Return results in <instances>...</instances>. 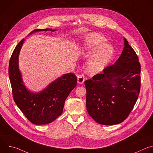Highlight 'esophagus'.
I'll return each mask as SVG.
<instances>
[{
    "instance_id": "1",
    "label": "esophagus",
    "mask_w": 153,
    "mask_h": 153,
    "mask_svg": "<svg viewBox=\"0 0 153 153\" xmlns=\"http://www.w3.org/2000/svg\"><path fill=\"white\" fill-rule=\"evenodd\" d=\"M85 81V77L83 74H80L77 77V82L80 84H82Z\"/></svg>"
}]
</instances>
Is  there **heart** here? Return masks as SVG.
<instances>
[{
  "label": "heart",
  "instance_id": "b5f03b06",
  "mask_svg": "<svg viewBox=\"0 0 153 153\" xmlns=\"http://www.w3.org/2000/svg\"><path fill=\"white\" fill-rule=\"evenodd\" d=\"M106 41V39L98 33H90L85 36L80 50L83 54L92 53L86 63L90 72L102 71L111 59L114 50L111 45L105 43Z\"/></svg>",
  "mask_w": 153,
  "mask_h": 153
}]
</instances>
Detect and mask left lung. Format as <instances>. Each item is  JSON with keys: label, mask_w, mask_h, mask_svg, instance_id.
Masks as SVG:
<instances>
[{"label": "left lung", "mask_w": 153, "mask_h": 153, "mask_svg": "<svg viewBox=\"0 0 153 153\" xmlns=\"http://www.w3.org/2000/svg\"><path fill=\"white\" fill-rule=\"evenodd\" d=\"M85 85L87 111L97 123L116 125L128 117L140 92V64L125 38L122 53L114 64L86 80Z\"/></svg>", "instance_id": "1"}]
</instances>
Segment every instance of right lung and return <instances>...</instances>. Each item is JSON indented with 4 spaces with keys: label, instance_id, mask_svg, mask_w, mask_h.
I'll use <instances>...</instances> for the list:
<instances>
[{
    "label": "right lung",
    "instance_id": "add662e5",
    "mask_svg": "<svg viewBox=\"0 0 153 153\" xmlns=\"http://www.w3.org/2000/svg\"><path fill=\"white\" fill-rule=\"evenodd\" d=\"M42 31H55L56 30L37 29L30 34ZM24 40L23 39L17 45L10 60L8 71L13 99L20 111L31 123L48 124L62 113L65 100L77 85V77L72 73L65 74L42 91H30L26 88L19 68V55Z\"/></svg>",
    "mask_w": 153,
    "mask_h": 153
}]
</instances>
